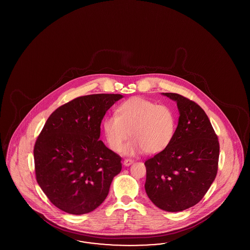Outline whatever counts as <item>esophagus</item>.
<instances>
[{"mask_svg": "<svg viewBox=\"0 0 250 250\" xmlns=\"http://www.w3.org/2000/svg\"><path fill=\"white\" fill-rule=\"evenodd\" d=\"M134 163V160L133 159H125L124 160V165L125 167H128Z\"/></svg>", "mask_w": 250, "mask_h": 250, "instance_id": "esophagus-1", "label": "esophagus"}]
</instances>
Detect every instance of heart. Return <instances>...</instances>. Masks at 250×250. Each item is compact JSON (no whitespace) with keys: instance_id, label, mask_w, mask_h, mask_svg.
<instances>
[{"instance_id":"heart-1","label":"heart","mask_w":250,"mask_h":250,"mask_svg":"<svg viewBox=\"0 0 250 250\" xmlns=\"http://www.w3.org/2000/svg\"><path fill=\"white\" fill-rule=\"evenodd\" d=\"M175 127V114L168 106L139 96L123 102L116 115L107 116L102 123L106 141L114 151H119L132 136L122 148L125 156L163 151L172 141Z\"/></svg>"}]
</instances>
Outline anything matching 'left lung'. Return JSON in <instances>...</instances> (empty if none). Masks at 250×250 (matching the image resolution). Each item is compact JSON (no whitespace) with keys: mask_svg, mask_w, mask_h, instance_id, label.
<instances>
[{"mask_svg":"<svg viewBox=\"0 0 250 250\" xmlns=\"http://www.w3.org/2000/svg\"><path fill=\"white\" fill-rule=\"evenodd\" d=\"M176 102L180 117L172 141L145 162V189L152 203L167 212L198 204L214 181L219 142L205 111L178 93H161Z\"/></svg>","mask_w":250,"mask_h":250,"instance_id":"obj_1","label":"left lung"}]
</instances>
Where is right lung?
<instances>
[{
    "mask_svg": "<svg viewBox=\"0 0 250 250\" xmlns=\"http://www.w3.org/2000/svg\"><path fill=\"white\" fill-rule=\"evenodd\" d=\"M121 94H91L54 111L34 147L37 181L61 211L83 214L95 210L109 193L121 158L102 140L101 123Z\"/></svg>",
    "mask_w": 250,
    "mask_h": 250,
    "instance_id": "add662e5",
    "label": "right lung"
}]
</instances>
